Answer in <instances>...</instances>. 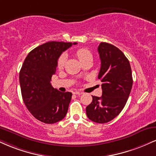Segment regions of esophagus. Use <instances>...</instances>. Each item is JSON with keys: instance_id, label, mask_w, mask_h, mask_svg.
<instances>
[{"instance_id": "esophagus-1", "label": "esophagus", "mask_w": 156, "mask_h": 156, "mask_svg": "<svg viewBox=\"0 0 156 156\" xmlns=\"http://www.w3.org/2000/svg\"><path fill=\"white\" fill-rule=\"evenodd\" d=\"M83 94V92H81V91H74V94H77V95H80Z\"/></svg>"}]
</instances>
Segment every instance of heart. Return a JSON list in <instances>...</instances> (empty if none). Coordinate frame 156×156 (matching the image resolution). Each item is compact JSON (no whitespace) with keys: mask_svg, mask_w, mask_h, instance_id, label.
<instances>
[{"mask_svg":"<svg viewBox=\"0 0 156 156\" xmlns=\"http://www.w3.org/2000/svg\"><path fill=\"white\" fill-rule=\"evenodd\" d=\"M76 57H78V59L80 60V62L83 63L84 62L86 61L87 59H91L92 58V54H91V51L89 50H88L87 48H80L77 49L75 51ZM65 62H66V56L65 54H62L60 56L57 61V67L59 69H62L65 65Z\"/></svg>","mask_w":156,"mask_h":156,"instance_id":"obj_1","label":"heart"}]
</instances>
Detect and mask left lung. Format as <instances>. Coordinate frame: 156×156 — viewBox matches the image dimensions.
Masks as SVG:
<instances>
[{"label": "left lung", "instance_id": "left-lung-1", "mask_svg": "<svg viewBox=\"0 0 156 156\" xmlns=\"http://www.w3.org/2000/svg\"><path fill=\"white\" fill-rule=\"evenodd\" d=\"M98 52L101 60L98 78L102 82V95L92 96V102L86 110L91 121L105 123L115 119L124 108L133 79L129 61L119 48L102 42Z\"/></svg>", "mask_w": 156, "mask_h": 156}]
</instances>
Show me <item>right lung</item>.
<instances>
[{
	"label": "right lung",
	"instance_id": "1",
	"mask_svg": "<svg viewBox=\"0 0 156 156\" xmlns=\"http://www.w3.org/2000/svg\"><path fill=\"white\" fill-rule=\"evenodd\" d=\"M77 43L51 41L32 50L20 72L24 103L35 119L45 123L62 120L68 110L72 93L61 92L51 84L62 53Z\"/></svg>",
	"mask_w": 156,
	"mask_h": 156
}]
</instances>
